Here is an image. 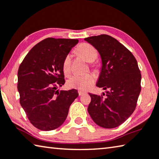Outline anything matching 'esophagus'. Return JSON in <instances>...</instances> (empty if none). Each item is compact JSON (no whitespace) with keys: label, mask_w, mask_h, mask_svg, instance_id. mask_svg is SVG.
<instances>
[{"label":"esophagus","mask_w":159,"mask_h":159,"mask_svg":"<svg viewBox=\"0 0 159 159\" xmlns=\"http://www.w3.org/2000/svg\"><path fill=\"white\" fill-rule=\"evenodd\" d=\"M78 93H79V96H81L84 95V94L85 93V92H84V91H82L79 90V91H78Z\"/></svg>","instance_id":"esophagus-1"}]
</instances>
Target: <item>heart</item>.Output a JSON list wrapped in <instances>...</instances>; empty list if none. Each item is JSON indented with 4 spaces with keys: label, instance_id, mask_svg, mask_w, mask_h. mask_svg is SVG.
Instances as JSON below:
<instances>
[{
    "label": "heart",
    "instance_id": "1",
    "mask_svg": "<svg viewBox=\"0 0 159 159\" xmlns=\"http://www.w3.org/2000/svg\"><path fill=\"white\" fill-rule=\"evenodd\" d=\"M77 52L84 59L92 62L98 57V52L94 47L88 43L80 44L77 48ZM71 56L67 54L62 63V69L65 75H68L70 72ZM96 77L92 74L75 75L68 80V87L77 89L80 91H86L94 84Z\"/></svg>",
    "mask_w": 159,
    "mask_h": 159
}]
</instances>
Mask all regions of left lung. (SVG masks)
<instances>
[{"label":"left lung","instance_id":"obj_1","mask_svg":"<svg viewBox=\"0 0 159 159\" xmlns=\"http://www.w3.org/2000/svg\"><path fill=\"white\" fill-rule=\"evenodd\" d=\"M98 50L102 60L101 72L96 86L107 91L98 96L90 93L88 112L99 126L113 129L124 123L135 110L141 91V73L138 62L126 47L102 34L84 38Z\"/></svg>","mask_w":159,"mask_h":159}]
</instances>
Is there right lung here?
Segmentation results:
<instances>
[{
	"instance_id": "right-lung-1",
	"label": "right lung",
	"mask_w": 159,
	"mask_h": 159,
	"mask_svg": "<svg viewBox=\"0 0 159 159\" xmlns=\"http://www.w3.org/2000/svg\"><path fill=\"white\" fill-rule=\"evenodd\" d=\"M78 43L75 39L47 38L33 47L18 70L19 102L33 126L52 130L63 124L77 90L57 91L65 84L63 61Z\"/></svg>"
}]
</instances>
